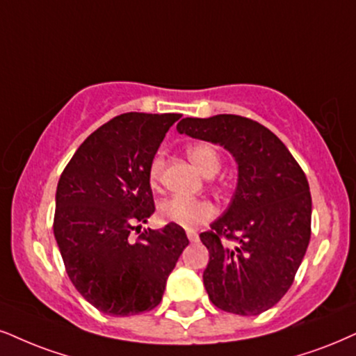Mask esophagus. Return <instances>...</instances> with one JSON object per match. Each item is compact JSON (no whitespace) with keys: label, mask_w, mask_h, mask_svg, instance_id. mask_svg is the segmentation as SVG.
<instances>
[{"label":"esophagus","mask_w":356,"mask_h":356,"mask_svg":"<svg viewBox=\"0 0 356 356\" xmlns=\"http://www.w3.org/2000/svg\"><path fill=\"white\" fill-rule=\"evenodd\" d=\"M186 236H188V239L191 241V243H196V241L200 239V238H198V232H196V231H193V229L186 231Z\"/></svg>","instance_id":"34e87169"}]
</instances>
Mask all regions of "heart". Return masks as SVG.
<instances>
[{
	"label": "heart",
	"instance_id": "obj_1",
	"mask_svg": "<svg viewBox=\"0 0 356 356\" xmlns=\"http://www.w3.org/2000/svg\"><path fill=\"white\" fill-rule=\"evenodd\" d=\"M188 155L191 161L198 166L201 173L206 177H213L218 173L221 160H219L218 152L214 150L211 145H191L188 148ZM165 158L161 153H156L152 158L150 165H148V179H150L152 186H158L161 175H163ZM158 218L161 222L166 225H178L181 227H198L206 225L208 221L216 216L218 209L209 200H198V198H188V196H170L158 204Z\"/></svg>",
	"mask_w": 356,
	"mask_h": 356
}]
</instances>
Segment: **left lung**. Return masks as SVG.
<instances>
[{"mask_svg": "<svg viewBox=\"0 0 356 356\" xmlns=\"http://www.w3.org/2000/svg\"><path fill=\"white\" fill-rule=\"evenodd\" d=\"M177 129L221 143L239 165L231 206L200 234L209 251L203 272L209 300L231 314L266 312L291 289L310 241L312 198L304 170L269 129L248 117H186Z\"/></svg>", "mask_w": 356, "mask_h": 356, "instance_id": "obj_1", "label": "left lung"}]
</instances>
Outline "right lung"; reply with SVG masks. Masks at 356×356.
Wrapping results in <instances>:
<instances>
[{"mask_svg": "<svg viewBox=\"0 0 356 356\" xmlns=\"http://www.w3.org/2000/svg\"><path fill=\"white\" fill-rule=\"evenodd\" d=\"M179 117H113L84 140L57 183L52 227L65 272L104 314L127 317L155 309L190 243L178 225L129 238L155 211L148 165Z\"/></svg>", "mask_w": 356, "mask_h": 356, "instance_id": "obj_1", "label": "right lung"}]
</instances>
